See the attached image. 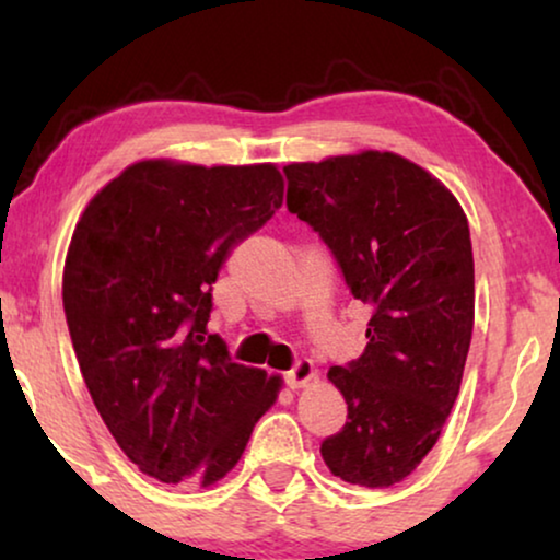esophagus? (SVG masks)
Returning a JSON list of instances; mask_svg holds the SVG:
<instances>
[{
	"mask_svg": "<svg viewBox=\"0 0 560 560\" xmlns=\"http://www.w3.org/2000/svg\"><path fill=\"white\" fill-rule=\"evenodd\" d=\"M318 377L316 366H313L308 359H301V362H295V366L290 372H285V385L290 389H298V387H305L311 385L313 380Z\"/></svg>",
	"mask_w": 560,
	"mask_h": 560,
	"instance_id": "esophagus-1",
	"label": "esophagus"
}]
</instances>
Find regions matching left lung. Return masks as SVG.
<instances>
[{"label":"left lung","instance_id":"left-lung-1","mask_svg":"<svg viewBox=\"0 0 560 560\" xmlns=\"http://www.w3.org/2000/svg\"><path fill=\"white\" fill-rule=\"evenodd\" d=\"M288 211L328 244L372 308L362 357L331 366L347 425L320 443L334 477L402 481L454 408L474 328L469 221L454 194L395 152L285 165Z\"/></svg>","mask_w":560,"mask_h":560}]
</instances>
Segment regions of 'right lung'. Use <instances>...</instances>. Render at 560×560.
I'll return each mask as SVG.
<instances>
[{"instance_id": "add662e5", "label": "right lung", "mask_w": 560, "mask_h": 560, "mask_svg": "<svg viewBox=\"0 0 560 560\" xmlns=\"http://www.w3.org/2000/svg\"><path fill=\"white\" fill-rule=\"evenodd\" d=\"M282 190L272 163L142 160L75 224L63 311L83 382L129 462L165 485L224 479L278 400V374L232 362L209 318L221 265Z\"/></svg>"}]
</instances>
